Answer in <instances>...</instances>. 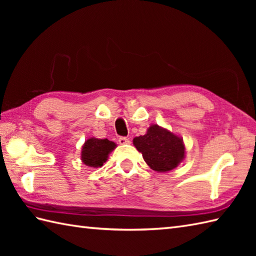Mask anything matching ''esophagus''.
I'll return each instance as SVG.
<instances>
[{"mask_svg":"<svg viewBox=\"0 0 256 256\" xmlns=\"http://www.w3.org/2000/svg\"><path fill=\"white\" fill-rule=\"evenodd\" d=\"M118 140V144H121V145H126V144L131 143V142H130V140L128 138H125V136H120Z\"/></svg>","mask_w":256,"mask_h":256,"instance_id":"1","label":"esophagus"}]
</instances>
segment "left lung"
<instances>
[{"label": "left lung", "mask_w": 256, "mask_h": 256, "mask_svg": "<svg viewBox=\"0 0 256 256\" xmlns=\"http://www.w3.org/2000/svg\"><path fill=\"white\" fill-rule=\"evenodd\" d=\"M135 148L152 170L168 172L177 167L184 155L182 138L158 125H152L148 133L133 140Z\"/></svg>", "instance_id": "left-lung-1"}]
</instances>
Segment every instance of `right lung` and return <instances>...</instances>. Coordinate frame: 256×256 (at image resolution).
Here are the masks:
<instances>
[{"mask_svg": "<svg viewBox=\"0 0 256 256\" xmlns=\"http://www.w3.org/2000/svg\"><path fill=\"white\" fill-rule=\"evenodd\" d=\"M114 148H116V144L106 138H90L84 145L81 160L89 167H101Z\"/></svg>", "mask_w": 256, "mask_h": 256, "instance_id": "1", "label": "right lung"}]
</instances>
